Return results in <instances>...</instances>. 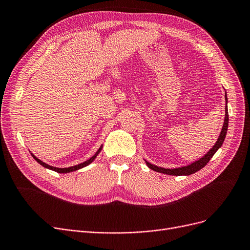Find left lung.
Returning a JSON list of instances; mask_svg holds the SVG:
<instances>
[{"label":"left lung","instance_id":"obj_1","mask_svg":"<svg viewBox=\"0 0 250 250\" xmlns=\"http://www.w3.org/2000/svg\"><path fill=\"white\" fill-rule=\"evenodd\" d=\"M225 98H226V115H225V122H224V125H223V128H222V131H221V134H219L217 141L215 143V145L209 149L208 153L205 154L202 158H200L199 160H197V161L193 162L192 164L189 165H187V166H183V167H178V168H173V169H169V168H163V167H159V166H156L154 164H151L148 163L147 161H146V164L147 165V167L149 169H152V170L154 171H157V172H160V173H164V174H168V175H191L197 171L200 170V169H202L208 162L209 160H210L213 155L216 153L217 149L223 146V143L225 141L226 138V135H227V131H228V126H229V114H228V96H227V92H225Z\"/></svg>","mask_w":250,"mask_h":250}]
</instances>
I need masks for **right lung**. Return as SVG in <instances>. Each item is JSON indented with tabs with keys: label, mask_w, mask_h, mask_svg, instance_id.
<instances>
[{
	"label": "right lung",
	"mask_w": 250,
	"mask_h": 250,
	"mask_svg": "<svg viewBox=\"0 0 250 250\" xmlns=\"http://www.w3.org/2000/svg\"><path fill=\"white\" fill-rule=\"evenodd\" d=\"M102 148H103V146H101V147H99V148L97 149V152H96L90 159H88L87 161H85V162H83V163H80V164L75 165V166L67 167V168H58V167H54V166H50V165L46 164L45 162L41 161V160H40V159H38L33 153H31V154H32L33 158L36 160V161H37L40 165H42L43 167H45V168H47V169H50V170H53V171H55V172H58V173H68V172L79 170V169H81V168H83V167H85V166H88L90 163H92V162L94 161V160H95V158L97 157V155H98L99 153H101Z\"/></svg>",
	"instance_id": "add662e5"
}]
</instances>
